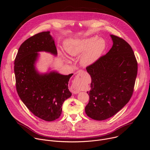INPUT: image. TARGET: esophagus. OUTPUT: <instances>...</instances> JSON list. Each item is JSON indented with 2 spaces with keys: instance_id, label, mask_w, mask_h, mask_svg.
I'll list each match as a JSON object with an SVG mask.
<instances>
[{
  "instance_id": "obj_1",
  "label": "esophagus",
  "mask_w": 150,
  "mask_h": 150,
  "mask_svg": "<svg viewBox=\"0 0 150 150\" xmlns=\"http://www.w3.org/2000/svg\"><path fill=\"white\" fill-rule=\"evenodd\" d=\"M78 74L79 73V72H77ZM71 91L74 93V94H77L80 91V88H79V83L78 82V81H74L73 84L72 85V86L71 87Z\"/></svg>"
}]
</instances>
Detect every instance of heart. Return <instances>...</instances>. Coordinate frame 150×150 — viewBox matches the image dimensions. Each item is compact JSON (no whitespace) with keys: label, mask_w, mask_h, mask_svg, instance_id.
<instances>
[{"label":"heart","mask_w":150,"mask_h":150,"mask_svg":"<svg viewBox=\"0 0 150 150\" xmlns=\"http://www.w3.org/2000/svg\"><path fill=\"white\" fill-rule=\"evenodd\" d=\"M105 48V42L96 37L83 40H68L65 43V49L68 54L76 56L87 50L83 54L81 63L83 66H89L96 62Z\"/></svg>","instance_id":"obj_1"}]
</instances>
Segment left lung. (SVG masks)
<instances>
[{
	"label": "left lung",
	"mask_w": 150,
	"mask_h": 150,
	"mask_svg": "<svg viewBox=\"0 0 150 150\" xmlns=\"http://www.w3.org/2000/svg\"><path fill=\"white\" fill-rule=\"evenodd\" d=\"M110 36L113 44L109 52L86 68L91 83L85 110L97 120L112 117L129 102L137 75L138 63L131 46L122 38Z\"/></svg>",
	"instance_id": "1"
}]
</instances>
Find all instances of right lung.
I'll return each mask as SVG.
<instances>
[{"label":"right lung","instance_id":"obj_1","mask_svg":"<svg viewBox=\"0 0 150 150\" xmlns=\"http://www.w3.org/2000/svg\"><path fill=\"white\" fill-rule=\"evenodd\" d=\"M40 51L57 54L54 41L49 31L35 34L26 40L18 49L14 62L16 88L19 97L37 117L53 121L62 113V106L72 93L68 82L72 74L60 75L53 72L40 75L34 63Z\"/></svg>","mask_w":150,"mask_h":150}]
</instances>
